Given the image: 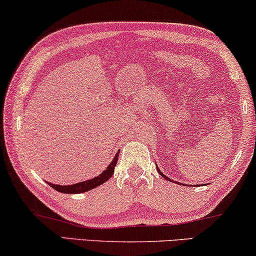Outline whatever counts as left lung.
<instances>
[{"label": "left lung", "mask_w": 256, "mask_h": 256, "mask_svg": "<svg viewBox=\"0 0 256 256\" xmlns=\"http://www.w3.org/2000/svg\"><path fill=\"white\" fill-rule=\"evenodd\" d=\"M156 168H157V171H158V174H160V176H162V177H164V178H166V180H170V182H174V180H170V178H169V177H166V174H163V172H162V171H160V169H158V166H157V164H156ZM174 183H177V184H180V183H178V182H174Z\"/></svg>", "instance_id": "1"}]
</instances>
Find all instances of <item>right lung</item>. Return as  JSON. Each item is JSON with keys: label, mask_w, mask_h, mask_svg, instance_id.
I'll list each match as a JSON object with an SVG mask.
<instances>
[{"label": "right lung", "mask_w": 256, "mask_h": 256, "mask_svg": "<svg viewBox=\"0 0 256 256\" xmlns=\"http://www.w3.org/2000/svg\"><path fill=\"white\" fill-rule=\"evenodd\" d=\"M118 152H116V155H115L110 166H107V169L104 170L99 176L92 178V180L80 182V183H76L73 185H56L52 183H48V185H50L51 188H54V190H57L58 192H62V194H82V192L90 191L92 190V188H98L99 185L104 184V182H107L112 176H113L115 166H116L118 163Z\"/></svg>", "instance_id": "right-lung-1"}]
</instances>
